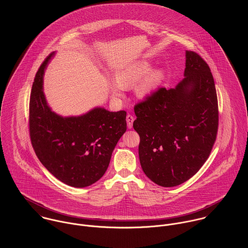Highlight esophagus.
I'll return each mask as SVG.
<instances>
[{"label":"esophagus","mask_w":248,"mask_h":248,"mask_svg":"<svg viewBox=\"0 0 248 248\" xmlns=\"http://www.w3.org/2000/svg\"><path fill=\"white\" fill-rule=\"evenodd\" d=\"M126 119H127L128 128H129V129H132V128H133V122H134V120H135V117H134L132 114H128L127 117H126Z\"/></svg>","instance_id":"34e87169"}]
</instances>
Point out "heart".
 Masks as SVG:
<instances>
[{
    "mask_svg": "<svg viewBox=\"0 0 248 248\" xmlns=\"http://www.w3.org/2000/svg\"><path fill=\"white\" fill-rule=\"evenodd\" d=\"M152 64L147 60H140L126 65L115 73V82L111 84V92L116 96L122 95L123 89H129L135 86L141 78L137 87V93L140 97H145L156 90L166 78V72L163 70L151 71Z\"/></svg>",
    "mask_w": 248,
    "mask_h": 248,
    "instance_id": "b5f03b06",
    "label": "heart"
}]
</instances>
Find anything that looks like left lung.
<instances>
[{"mask_svg":"<svg viewBox=\"0 0 248 248\" xmlns=\"http://www.w3.org/2000/svg\"><path fill=\"white\" fill-rule=\"evenodd\" d=\"M184 76L176 88H159L135 106L142 170L162 187L193 177L207 160L217 133V98L208 64L186 50Z\"/></svg>","mask_w":248,"mask_h":248,"instance_id":"left-lung-1","label":"left lung"}]
</instances>
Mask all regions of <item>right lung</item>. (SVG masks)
<instances>
[{"label": "right lung", "instance_id": "obj_1", "mask_svg": "<svg viewBox=\"0 0 248 248\" xmlns=\"http://www.w3.org/2000/svg\"><path fill=\"white\" fill-rule=\"evenodd\" d=\"M50 53L36 73L30 100V135L36 155L57 179L76 188L92 185L108 169L112 151L126 132V111L94 108L63 117L47 105L43 76Z\"/></svg>", "mask_w": 248, "mask_h": 248}]
</instances>
